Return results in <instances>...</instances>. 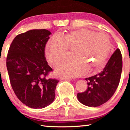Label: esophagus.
<instances>
[{
	"mask_svg": "<svg viewBox=\"0 0 130 130\" xmlns=\"http://www.w3.org/2000/svg\"><path fill=\"white\" fill-rule=\"evenodd\" d=\"M60 80H69L70 79V78L67 77H64V76H61V77H60Z\"/></svg>",
	"mask_w": 130,
	"mask_h": 130,
	"instance_id": "esophagus-1",
	"label": "esophagus"
}]
</instances>
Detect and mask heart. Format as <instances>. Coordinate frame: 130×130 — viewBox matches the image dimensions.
<instances>
[{"mask_svg": "<svg viewBox=\"0 0 130 130\" xmlns=\"http://www.w3.org/2000/svg\"><path fill=\"white\" fill-rule=\"evenodd\" d=\"M73 47V56L64 58L56 66L58 74L77 77L84 74L88 68L100 70L111 50L108 35L80 29L60 37L54 35L49 39L45 46L48 63H57L65 56L69 47Z\"/></svg>", "mask_w": 130, "mask_h": 130, "instance_id": "1", "label": "heart"}]
</instances>
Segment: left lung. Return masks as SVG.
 Returning a JSON list of instances; mask_svg holds the SVG:
<instances>
[{
	"instance_id": "left-lung-1",
	"label": "left lung",
	"mask_w": 130,
	"mask_h": 130,
	"mask_svg": "<svg viewBox=\"0 0 130 130\" xmlns=\"http://www.w3.org/2000/svg\"><path fill=\"white\" fill-rule=\"evenodd\" d=\"M122 68V55L117 48L102 72L85 79L88 89L84 92L77 93L79 102L90 107H96L107 102L118 88Z\"/></svg>"
}]
</instances>
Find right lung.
Masks as SVG:
<instances>
[{
  "mask_svg": "<svg viewBox=\"0 0 130 130\" xmlns=\"http://www.w3.org/2000/svg\"><path fill=\"white\" fill-rule=\"evenodd\" d=\"M51 34L44 29L18 35L7 56V69L14 92L23 104L34 109L45 108L55 99L58 80L47 77L52 69L45 54Z\"/></svg>",
  "mask_w": 130,
  "mask_h": 130,
  "instance_id": "right-lung-1",
  "label": "right lung"
}]
</instances>
